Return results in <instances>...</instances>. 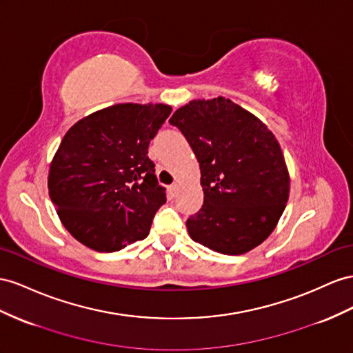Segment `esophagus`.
I'll return each instance as SVG.
<instances>
[{"instance_id":"34e87169","label":"esophagus","mask_w":353,"mask_h":353,"mask_svg":"<svg viewBox=\"0 0 353 353\" xmlns=\"http://www.w3.org/2000/svg\"><path fill=\"white\" fill-rule=\"evenodd\" d=\"M176 190H178V185H176V184H170V185L168 187L169 196H170V197H175V194H176Z\"/></svg>"}]
</instances>
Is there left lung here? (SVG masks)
<instances>
[{
  "mask_svg": "<svg viewBox=\"0 0 353 353\" xmlns=\"http://www.w3.org/2000/svg\"><path fill=\"white\" fill-rule=\"evenodd\" d=\"M169 123L183 132L202 175L203 205L187 220L190 237L225 255L263 243L290 196L278 139L254 114L223 97L190 101Z\"/></svg>",
  "mask_w": 353,
  "mask_h": 353,
  "instance_id": "left-lung-1",
  "label": "left lung"
}]
</instances>
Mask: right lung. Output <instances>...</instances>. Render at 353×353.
I'll return each instance as SVG.
<instances>
[{"mask_svg":"<svg viewBox=\"0 0 353 353\" xmlns=\"http://www.w3.org/2000/svg\"><path fill=\"white\" fill-rule=\"evenodd\" d=\"M170 111L165 103H117L65 133L47 185L63 227L84 246L114 252L148 236L166 202L148 145Z\"/></svg>","mask_w":353,"mask_h":353,"instance_id":"right-lung-1","label":"right lung"}]
</instances>
